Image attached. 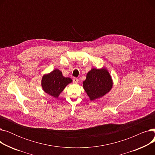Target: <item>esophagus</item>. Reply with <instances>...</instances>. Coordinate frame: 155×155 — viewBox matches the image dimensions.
Instances as JSON below:
<instances>
[{
    "label": "esophagus",
    "instance_id": "1",
    "mask_svg": "<svg viewBox=\"0 0 155 155\" xmlns=\"http://www.w3.org/2000/svg\"><path fill=\"white\" fill-rule=\"evenodd\" d=\"M73 82L74 84H77L78 83V79L77 78H73Z\"/></svg>",
    "mask_w": 155,
    "mask_h": 155
}]
</instances>
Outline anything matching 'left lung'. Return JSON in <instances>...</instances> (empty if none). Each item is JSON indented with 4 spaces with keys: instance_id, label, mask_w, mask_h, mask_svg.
Segmentation results:
<instances>
[{
    "instance_id": "8db88e82",
    "label": "left lung",
    "mask_w": 155,
    "mask_h": 155,
    "mask_svg": "<svg viewBox=\"0 0 155 155\" xmlns=\"http://www.w3.org/2000/svg\"><path fill=\"white\" fill-rule=\"evenodd\" d=\"M83 87L91 101L99 99L108 93L112 87V80L105 68H92L87 75Z\"/></svg>"
}]
</instances>
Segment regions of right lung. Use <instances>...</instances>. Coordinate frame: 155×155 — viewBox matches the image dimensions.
<instances>
[{"mask_svg": "<svg viewBox=\"0 0 155 155\" xmlns=\"http://www.w3.org/2000/svg\"><path fill=\"white\" fill-rule=\"evenodd\" d=\"M71 79L68 77H64L61 71L55 69L43 77L41 85L46 93L57 98L65 87L71 83Z\"/></svg>", "mask_w": 155, "mask_h": 155, "instance_id": "add662e5", "label": "right lung"}]
</instances>
